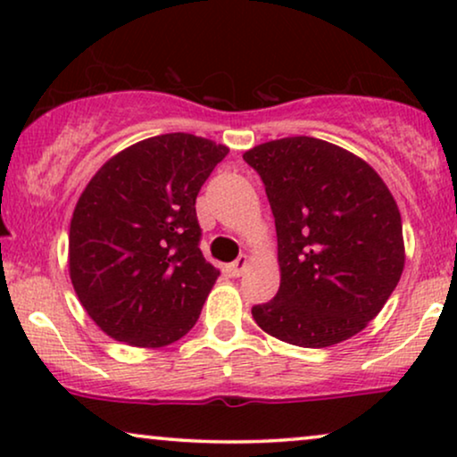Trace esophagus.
<instances>
[{
    "mask_svg": "<svg viewBox=\"0 0 457 457\" xmlns=\"http://www.w3.org/2000/svg\"><path fill=\"white\" fill-rule=\"evenodd\" d=\"M247 266H249L247 255H239V258H237L233 264L228 266V270H230V274H233V277H241V274L247 270Z\"/></svg>",
    "mask_w": 457,
    "mask_h": 457,
    "instance_id": "esophagus-1",
    "label": "esophagus"
}]
</instances>
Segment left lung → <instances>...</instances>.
I'll use <instances>...</instances> for the list:
<instances>
[{
    "mask_svg": "<svg viewBox=\"0 0 457 457\" xmlns=\"http://www.w3.org/2000/svg\"><path fill=\"white\" fill-rule=\"evenodd\" d=\"M274 214L280 287L252 308L262 330L297 347H330L383 310L403 272L402 214L364 160L314 137L243 154Z\"/></svg>",
    "mask_w": 457,
    "mask_h": 457,
    "instance_id": "8db88e82",
    "label": "left lung"
}]
</instances>
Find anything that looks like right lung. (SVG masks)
I'll list each match as a JSON object with an SVG mask.
<instances>
[{
	"label": "right lung",
	"instance_id": "add662e5",
	"mask_svg": "<svg viewBox=\"0 0 457 457\" xmlns=\"http://www.w3.org/2000/svg\"><path fill=\"white\" fill-rule=\"evenodd\" d=\"M228 154L189 133L143 139L80 193L68 237L71 280L112 339L164 347L193 328L220 270L205 262L197 193Z\"/></svg>",
	"mask_w": 457,
	"mask_h": 457
}]
</instances>
